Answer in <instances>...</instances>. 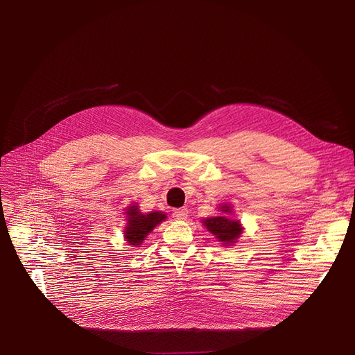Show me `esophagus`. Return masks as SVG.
Masks as SVG:
<instances>
[{
	"instance_id": "obj_1",
	"label": "esophagus",
	"mask_w": 355,
	"mask_h": 355,
	"mask_svg": "<svg viewBox=\"0 0 355 355\" xmlns=\"http://www.w3.org/2000/svg\"><path fill=\"white\" fill-rule=\"evenodd\" d=\"M188 216V209L187 208H175L173 209V217L175 220H185Z\"/></svg>"
}]
</instances>
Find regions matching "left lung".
Segmentation results:
<instances>
[{
    "instance_id": "obj_1",
    "label": "left lung",
    "mask_w": 355,
    "mask_h": 355,
    "mask_svg": "<svg viewBox=\"0 0 355 355\" xmlns=\"http://www.w3.org/2000/svg\"><path fill=\"white\" fill-rule=\"evenodd\" d=\"M223 211H230V207H223ZM204 225L216 235V239L224 244L234 243L237 240L241 234V225L237 220H231L228 217H214V218H207L202 220Z\"/></svg>"
}]
</instances>
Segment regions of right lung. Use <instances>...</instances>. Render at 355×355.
I'll return each instance as SVG.
<instances>
[{"instance_id": "obj_1", "label": "right lung", "mask_w": 355, "mask_h": 355, "mask_svg": "<svg viewBox=\"0 0 355 355\" xmlns=\"http://www.w3.org/2000/svg\"><path fill=\"white\" fill-rule=\"evenodd\" d=\"M127 216L128 225L125 228V239L130 245H139L154 230V227L165 220V214H162V212H150L147 216L139 214L135 205L130 207Z\"/></svg>"}]
</instances>
